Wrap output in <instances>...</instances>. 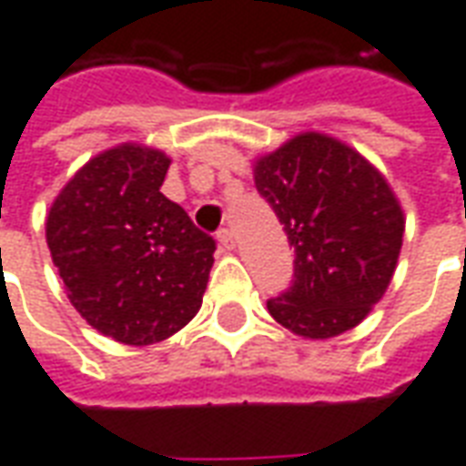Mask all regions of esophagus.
Returning <instances> with one entry per match:
<instances>
[{
    "label": "esophagus",
    "instance_id": "34e87169",
    "mask_svg": "<svg viewBox=\"0 0 466 466\" xmlns=\"http://www.w3.org/2000/svg\"><path fill=\"white\" fill-rule=\"evenodd\" d=\"M217 242H219V247H222V249H234L232 229H227V227H224V229H219V232H217Z\"/></svg>",
    "mask_w": 466,
    "mask_h": 466
}]
</instances>
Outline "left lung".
I'll return each mask as SVG.
<instances>
[{
	"label": "left lung",
	"instance_id": "left-lung-1",
	"mask_svg": "<svg viewBox=\"0 0 466 466\" xmlns=\"http://www.w3.org/2000/svg\"><path fill=\"white\" fill-rule=\"evenodd\" d=\"M255 187L295 249L292 282L267 300L269 315L315 340L356 328L401 252L403 211L386 178L346 143L300 133L257 161Z\"/></svg>",
	"mask_w": 466,
	"mask_h": 466
}]
</instances>
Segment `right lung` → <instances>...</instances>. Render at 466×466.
<instances>
[{"label": "right lung", "instance_id": "obj_1", "mask_svg": "<svg viewBox=\"0 0 466 466\" xmlns=\"http://www.w3.org/2000/svg\"><path fill=\"white\" fill-rule=\"evenodd\" d=\"M168 158L126 143L90 158L47 214V247L87 323L151 346L199 312L217 242L161 194Z\"/></svg>", "mask_w": 466, "mask_h": 466}]
</instances>
